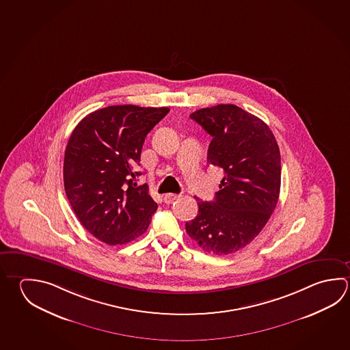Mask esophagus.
<instances>
[{
    "mask_svg": "<svg viewBox=\"0 0 350 350\" xmlns=\"http://www.w3.org/2000/svg\"><path fill=\"white\" fill-rule=\"evenodd\" d=\"M180 198V195H175V193H166L165 196H164V202L165 204H172L174 202L175 200H178Z\"/></svg>",
    "mask_w": 350,
    "mask_h": 350,
    "instance_id": "34e87169",
    "label": "esophagus"
}]
</instances>
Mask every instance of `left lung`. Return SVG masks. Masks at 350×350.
I'll return each mask as SVG.
<instances>
[{
  "label": "left lung",
  "instance_id": "8db88e82",
  "mask_svg": "<svg viewBox=\"0 0 350 350\" xmlns=\"http://www.w3.org/2000/svg\"><path fill=\"white\" fill-rule=\"evenodd\" d=\"M212 137L207 160L223 169L215 200L198 198V216L186 232L216 255L247 247L271 216L281 184L278 142L267 123L235 105H217L191 113Z\"/></svg>",
  "mask_w": 350,
  "mask_h": 350
}]
</instances>
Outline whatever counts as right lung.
<instances>
[{
	"instance_id": "right-lung-1",
	"label": "right lung",
	"mask_w": 350,
	"mask_h": 350,
	"mask_svg": "<svg viewBox=\"0 0 350 350\" xmlns=\"http://www.w3.org/2000/svg\"><path fill=\"white\" fill-rule=\"evenodd\" d=\"M167 107L121 105L86 116L71 133L64 157V187L79 221L101 242H132L146 232L157 202L137 186L146 134Z\"/></svg>"
}]
</instances>
